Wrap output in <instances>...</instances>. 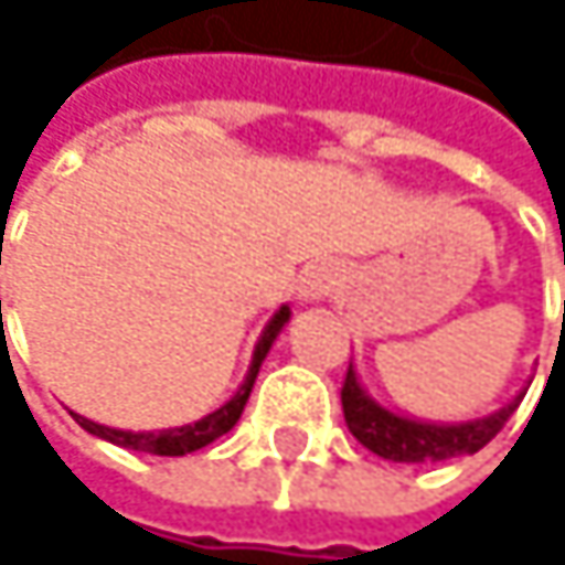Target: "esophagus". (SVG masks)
Instances as JSON below:
<instances>
[{"label": "esophagus", "mask_w": 565, "mask_h": 565, "mask_svg": "<svg viewBox=\"0 0 565 565\" xmlns=\"http://www.w3.org/2000/svg\"><path fill=\"white\" fill-rule=\"evenodd\" d=\"M335 285H339V267H335V264H329V260L311 264V267H305V274L298 277V298H301L305 305L324 301V298H329V295L335 291Z\"/></svg>", "instance_id": "obj_1"}]
</instances>
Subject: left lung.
I'll list each match as a JSON object with an SVG mask.
<instances>
[{
	"instance_id": "left-lung-1",
	"label": "left lung",
	"mask_w": 565,
	"mask_h": 565,
	"mask_svg": "<svg viewBox=\"0 0 565 565\" xmlns=\"http://www.w3.org/2000/svg\"><path fill=\"white\" fill-rule=\"evenodd\" d=\"M522 396H525V390L515 399H509L505 406L491 409L488 417H475V420H461V424H437V420L396 414V409L373 399L369 390L359 383L355 365L349 362L345 386H342V414H345L352 437L365 450L380 454V458L396 461V465H437V461L461 458V454H478L498 430L505 427V420L515 414Z\"/></svg>"
}]
</instances>
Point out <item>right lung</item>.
I'll list each match as a JSON object with an SVG mask.
<instances>
[{
  "label": "right lung",
  "mask_w": 565,
  "mask_h": 565,
  "mask_svg": "<svg viewBox=\"0 0 565 565\" xmlns=\"http://www.w3.org/2000/svg\"><path fill=\"white\" fill-rule=\"evenodd\" d=\"M288 321H291V308H288V305H280V308L274 311V318L264 324V332H260V339H257V345H254L250 369H247V376H244L241 390H236L223 406H216L213 414H206V417L196 420V424H182V427H169V430H118V427L94 424V420H87V417H81V414H74V417H77V424H81L87 434H94V437H100V440H111V444H118V447H128V450L159 454V458H182V454L200 450V447L213 444L216 437H223L226 430L236 427V420H241L244 406H247V399H250L254 380H257V373H260V362L267 359L274 339L280 335V329H285Z\"/></svg>",
  "instance_id": "right-lung-1"
}]
</instances>
